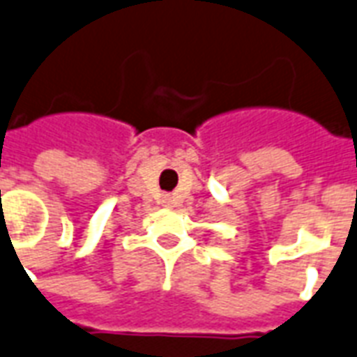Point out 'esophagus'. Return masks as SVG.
Masks as SVG:
<instances>
[{
	"instance_id": "1",
	"label": "esophagus",
	"mask_w": 357,
	"mask_h": 357,
	"mask_svg": "<svg viewBox=\"0 0 357 357\" xmlns=\"http://www.w3.org/2000/svg\"><path fill=\"white\" fill-rule=\"evenodd\" d=\"M166 200H168V204H170V199H166Z\"/></svg>"
}]
</instances>
